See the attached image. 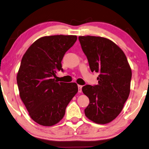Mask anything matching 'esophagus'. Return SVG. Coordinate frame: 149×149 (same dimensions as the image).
<instances>
[{"label":"esophagus","mask_w":149,"mask_h":149,"mask_svg":"<svg viewBox=\"0 0 149 149\" xmlns=\"http://www.w3.org/2000/svg\"><path fill=\"white\" fill-rule=\"evenodd\" d=\"M82 87L83 86L78 85V92H79V93H81L82 92Z\"/></svg>","instance_id":"obj_1"}]
</instances>
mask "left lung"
Masks as SVG:
<instances>
[{
  "label": "left lung",
  "instance_id": "obj_1",
  "mask_svg": "<svg viewBox=\"0 0 149 149\" xmlns=\"http://www.w3.org/2000/svg\"><path fill=\"white\" fill-rule=\"evenodd\" d=\"M82 50L92 72L99 73L98 85H86L89 98L85 109L88 119L107 124L120 114L130 92L132 70L123 50L111 40L99 36H79Z\"/></svg>",
  "mask_w": 149,
  "mask_h": 149
}]
</instances>
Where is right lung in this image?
Here are the masks:
<instances>
[{
	"label": "right lung",
	"instance_id": "1",
	"mask_svg": "<svg viewBox=\"0 0 149 149\" xmlns=\"http://www.w3.org/2000/svg\"><path fill=\"white\" fill-rule=\"evenodd\" d=\"M77 38L72 35L42 37L23 56L17 75L19 96L30 117L40 125L58 123L77 93L75 83L58 82L53 78L57 71L63 72L61 61Z\"/></svg>",
	"mask_w": 149,
	"mask_h": 149
}]
</instances>
